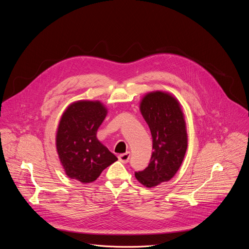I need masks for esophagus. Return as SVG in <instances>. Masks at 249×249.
Segmentation results:
<instances>
[{"instance_id":"1","label":"esophagus","mask_w":249,"mask_h":249,"mask_svg":"<svg viewBox=\"0 0 249 249\" xmlns=\"http://www.w3.org/2000/svg\"><path fill=\"white\" fill-rule=\"evenodd\" d=\"M118 159L120 161H122L123 163H127L129 159H130V153H125V154H121L118 156Z\"/></svg>"}]
</instances>
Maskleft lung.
<instances>
[{
    "label": "left lung",
    "mask_w": 249,
    "mask_h": 249,
    "mask_svg": "<svg viewBox=\"0 0 249 249\" xmlns=\"http://www.w3.org/2000/svg\"><path fill=\"white\" fill-rule=\"evenodd\" d=\"M140 111L150 127L154 151L149 165L135 176L151 188L170 180L179 169L187 150L186 123L179 101L165 91L147 93Z\"/></svg>",
    "instance_id": "obj_1"
}]
</instances>
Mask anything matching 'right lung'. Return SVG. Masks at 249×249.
<instances>
[{"mask_svg":"<svg viewBox=\"0 0 249 249\" xmlns=\"http://www.w3.org/2000/svg\"><path fill=\"white\" fill-rule=\"evenodd\" d=\"M107 108L99 100H78L64 111L56 134L61 165L71 179L90 183L118 159L96 137Z\"/></svg>","mask_w":249,"mask_h":249,"instance_id":"1","label":"right lung"}]
</instances>
